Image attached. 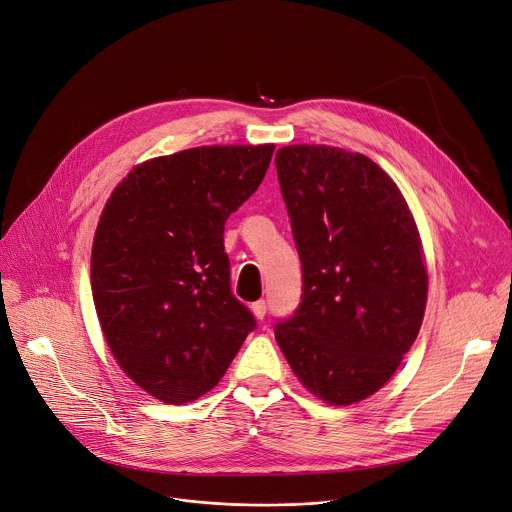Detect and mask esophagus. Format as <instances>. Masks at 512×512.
<instances>
[{"instance_id": "esophagus-1", "label": "esophagus", "mask_w": 512, "mask_h": 512, "mask_svg": "<svg viewBox=\"0 0 512 512\" xmlns=\"http://www.w3.org/2000/svg\"><path fill=\"white\" fill-rule=\"evenodd\" d=\"M251 312H253V316H255L257 320H263V316H265V312H267L265 300H259V302H255V304L251 306Z\"/></svg>"}]
</instances>
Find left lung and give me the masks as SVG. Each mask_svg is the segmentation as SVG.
<instances>
[{"mask_svg":"<svg viewBox=\"0 0 512 512\" xmlns=\"http://www.w3.org/2000/svg\"><path fill=\"white\" fill-rule=\"evenodd\" d=\"M275 169L304 275L275 341L312 396L349 406L394 376L421 331L423 241L394 179L361 153L290 145Z\"/></svg>","mask_w":512,"mask_h":512,"instance_id":"obj_1","label":"left lung"}]
</instances>
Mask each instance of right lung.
I'll use <instances>...</instances> for the list:
<instances>
[{
	"label": "right lung",
	"mask_w": 512,
	"mask_h": 512,
	"mask_svg": "<svg viewBox=\"0 0 512 512\" xmlns=\"http://www.w3.org/2000/svg\"><path fill=\"white\" fill-rule=\"evenodd\" d=\"M275 145H210L138 163L108 198L91 294L124 374L165 404L210 392L255 329L230 294L224 222L259 188Z\"/></svg>",
	"instance_id": "obj_1"
}]
</instances>
